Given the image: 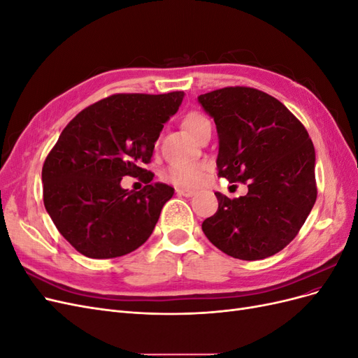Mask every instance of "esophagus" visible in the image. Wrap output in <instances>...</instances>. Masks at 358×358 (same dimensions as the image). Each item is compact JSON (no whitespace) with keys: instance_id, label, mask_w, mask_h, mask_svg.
<instances>
[{"instance_id":"esophagus-1","label":"esophagus","mask_w":358,"mask_h":358,"mask_svg":"<svg viewBox=\"0 0 358 358\" xmlns=\"http://www.w3.org/2000/svg\"><path fill=\"white\" fill-rule=\"evenodd\" d=\"M176 194H178V196H183V197H192L194 194H196V191L185 189V188H178V189H176Z\"/></svg>"}]
</instances>
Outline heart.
<instances>
[{"label": "heart", "mask_w": 358, "mask_h": 358, "mask_svg": "<svg viewBox=\"0 0 358 358\" xmlns=\"http://www.w3.org/2000/svg\"><path fill=\"white\" fill-rule=\"evenodd\" d=\"M183 127L192 137H199L206 128L210 127V121L199 112H191L183 117ZM206 175V166L201 162H179L166 170L164 178L179 187H197L203 182Z\"/></svg>", "instance_id": "b5f03b06"}]
</instances>
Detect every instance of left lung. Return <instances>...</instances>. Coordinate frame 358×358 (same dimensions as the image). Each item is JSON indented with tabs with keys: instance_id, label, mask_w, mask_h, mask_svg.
Here are the masks:
<instances>
[{
	"instance_id": "obj_1",
	"label": "left lung",
	"mask_w": 358,
	"mask_h": 358,
	"mask_svg": "<svg viewBox=\"0 0 358 358\" xmlns=\"http://www.w3.org/2000/svg\"><path fill=\"white\" fill-rule=\"evenodd\" d=\"M218 131V175L248 194L215 192L218 210L201 224L227 255L255 262L294 239L317 200L315 149L306 128L263 91L230 86L199 95Z\"/></svg>"
}]
</instances>
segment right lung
Segmentation results:
<instances>
[{
    "label": "right lung",
    "mask_w": 358,
    "mask_h": 358,
    "mask_svg": "<svg viewBox=\"0 0 358 358\" xmlns=\"http://www.w3.org/2000/svg\"><path fill=\"white\" fill-rule=\"evenodd\" d=\"M182 91L116 94L86 107L62 129L41 170L45 208L76 251L90 258L133 252L152 234L175 189L142 166L152 158L164 124L183 100ZM124 176L148 185L120 187Z\"/></svg>",
    "instance_id": "add662e5"
}]
</instances>
